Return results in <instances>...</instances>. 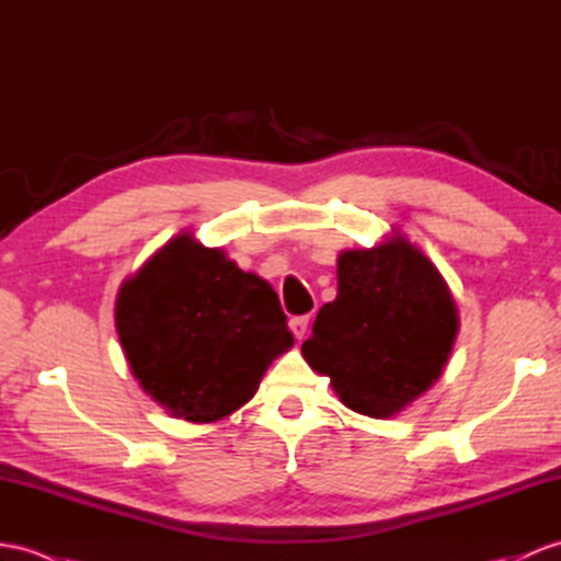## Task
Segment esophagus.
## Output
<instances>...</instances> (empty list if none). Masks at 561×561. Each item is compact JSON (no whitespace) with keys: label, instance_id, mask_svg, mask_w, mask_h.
<instances>
[{"label":"esophagus","instance_id":"34e87169","mask_svg":"<svg viewBox=\"0 0 561 561\" xmlns=\"http://www.w3.org/2000/svg\"><path fill=\"white\" fill-rule=\"evenodd\" d=\"M307 328H309V317L305 313V317H293L290 319V331L295 333L297 340H302L307 335Z\"/></svg>","mask_w":561,"mask_h":561}]
</instances>
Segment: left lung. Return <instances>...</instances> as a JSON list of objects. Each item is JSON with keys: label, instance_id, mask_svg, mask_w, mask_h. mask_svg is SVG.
I'll use <instances>...</instances> for the list:
<instances>
[{"label": "left lung", "instance_id": "obj_1", "mask_svg": "<svg viewBox=\"0 0 561 561\" xmlns=\"http://www.w3.org/2000/svg\"><path fill=\"white\" fill-rule=\"evenodd\" d=\"M457 323L438 268L398 238L337 256V297L319 309L302 354L343 404L388 419L440 376Z\"/></svg>", "mask_w": 561, "mask_h": 561}]
</instances>
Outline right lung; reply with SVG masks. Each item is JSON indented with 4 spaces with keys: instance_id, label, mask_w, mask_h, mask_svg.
I'll list each match as a JSON object with an SVG mask.
<instances>
[{
    "instance_id": "right-lung-1",
    "label": "right lung",
    "mask_w": 561,
    "mask_h": 561,
    "mask_svg": "<svg viewBox=\"0 0 561 561\" xmlns=\"http://www.w3.org/2000/svg\"><path fill=\"white\" fill-rule=\"evenodd\" d=\"M116 328L140 386L195 423L252 400L268 364L295 343L276 290L190 236L121 285Z\"/></svg>"
}]
</instances>
